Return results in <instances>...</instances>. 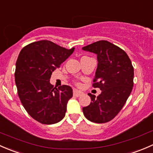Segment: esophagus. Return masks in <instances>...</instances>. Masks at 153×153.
<instances>
[{
    "label": "esophagus",
    "instance_id": "1",
    "mask_svg": "<svg viewBox=\"0 0 153 153\" xmlns=\"http://www.w3.org/2000/svg\"><path fill=\"white\" fill-rule=\"evenodd\" d=\"M73 93H74V95L75 97H81V96L83 94V93L82 92V91H79V90H77V89H74Z\"/></svg>",
    "mask_w": 153,
    "mask_h": 153
}]
</instances>
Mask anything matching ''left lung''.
Instances as JSON below:
<instances>
[{"mask_svg": "<svg viewBox=\"0 0 153 153\" xmlns=\"http://www.w3.org/2000/svg\"><path fill=\"white\" fill-rule=\"evenodd\" d=\"M82 50L97 55L93 86L102 91L97 97L88 94L91 102L82 108L83 113L92 122H110L122 110L133 90L134 69L131 60L122 48L107 40L90 44Z\"/></svg>", "mask_w": 153, "mask_h": 153, "instance_id": "8db88e82", "label": "left lung"}]
</instances>
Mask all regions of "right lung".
Here are the masks:
<instances>
[{"label": "right lung", "mask_w": 153, "mask_h": 153, "mask_svg": "<svg viewBox=\"0 0 153 153\" xmlns=\"http://www.w3.org/2000/svg\"><path fill=\"white\" fill-rule=\"evenodd\" d=\"M71 49L49 40L34 42L20 51L15 68V84L22 105L37 122L53 124L65 117L67 103L73 96L68 85L53 88V71L72 54Z\"/></svg>", "instance_id": "1"}]
</instances>
